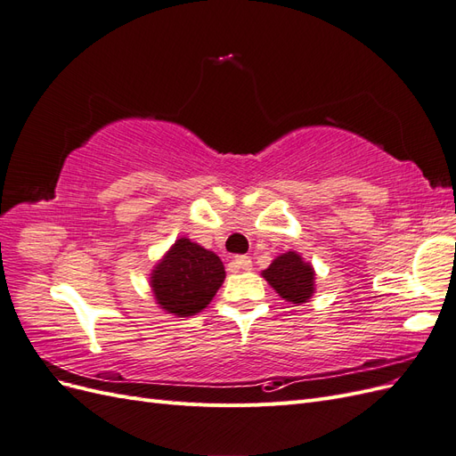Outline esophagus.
Instances as JSON below:
<instances>
[{"label": "esophagus", "instance_id": "1", "mask_svg": "<svg viewBox=\"0 0 456 456\" xmlns=\"http://www.w3.org/2000/svg\"><path fill=\"white\" fill-rule=\"evenodd\" d=\"M232 270H251L253 268V260L249 256H236L230 262Z\"/></svg>", "mask_w": 456, "mask_h": 456}]
</instances>
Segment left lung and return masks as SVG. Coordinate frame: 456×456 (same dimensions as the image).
Masks as SVG:
<instances>
[{
    "label": "left lung",
    "instance_id": "8db88e82",
    "mask_svg": "<svg viewBox=\"0 0 456 456\" xmlns=\"http://www.w3.org/2000/svg\"><path fill=\"white\" fill-rule=\"evenodd\" d=\"M265 278L287 302L302 305L315 291V273L310 262L302 260V256L295 251H287L275 258L272 265L262 272Z\"/></svg>",
    "mask_w": 456,
    "mask_h": 456
}]
</instances>
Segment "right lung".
<instances>
[{
	"instance_id": "right-lung-1",
	"label": "right lung",
	"mask_w": 456,
	"mask_h": 456,
	"mask_svg": "<svg viewBox=\"0 0 456 456\" xmlns=\"http://www.w3.org/2000/svg\"><path fill=\"white\" fill-rule=\"evenodd\" d=\"M224 278L223 260L181 238L151 270L150 287L165 312L188 317L207 308Z\"/></svg>"
}]
</instances>
